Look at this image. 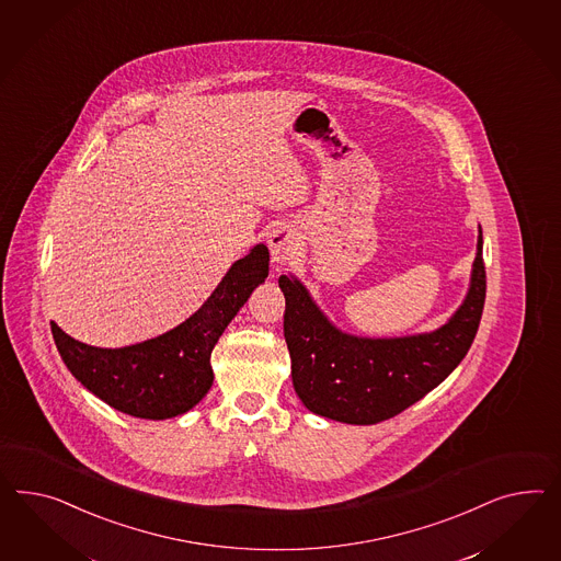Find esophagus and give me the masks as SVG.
<instances>
[{"instance_id": "esophagus-1", "label": "esophagus", "mask_w": 561, "mask_h": 561, "mask_svg": "<svg viewBox=\"0 0 561 561\" xmlns=\"http://www.w3.org/2000/svg\"><path fill=\"white\" fill-rule=\"evenodd\" d=\"M270 251H272V257L275 263H288L289 259L296 255L298 247H300V237L294 228L284 225V227H277L270 234Z\"/></svg>"}]
</instances>
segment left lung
I'll return each instance as SVG.
<instances>
[{"mask_svg": "<svg viewBox=\"0 0 561 561\" xmlns=\"http://www.w3.org/2000/svg\"><path fill=\"white\" fill-rule=\"evenodd\" d=\"M482 228L470 291L449 322L433 333L367 339L341 333L296 277L282 275L284 336L291 381L304 407L339 423L388 421L437 388L454 371L478 333L485 300Z\"/></svg>", "mask_w": 561, "mask_h": 561, "instance_id": "left-lung-1", "label": "left lung"}]
</instances>
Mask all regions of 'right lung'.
I'll use <instances>...</instances> for the list:
<instances>
[{"mask_svg": "<svg viewBox=\"0 0 561 561\" xmlns=\"http://www.w3.org/2000/svg\"><path fill=\"white\" fill-rule=\"evenodd\" d=\"M267 273L270 251L257 244L228 270L190 319L138 345L91 347L50 322L53 339L77 381L112 409L149 421L173 419L208 394L214 381V345Z\"/></svg>", "mask_w": 561, "mask_h": 561, "instance_id": "add662e5", "label": "right lung"}]
</instances>
